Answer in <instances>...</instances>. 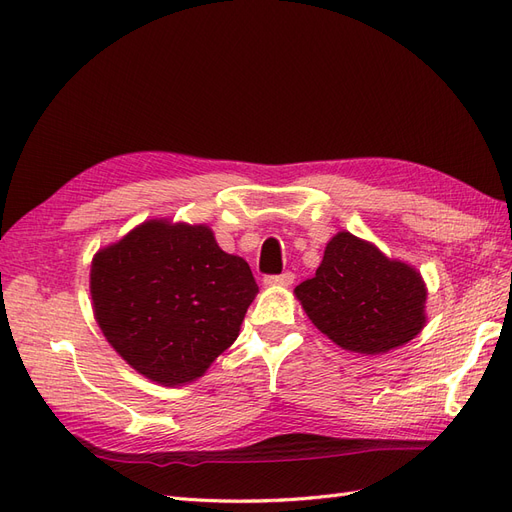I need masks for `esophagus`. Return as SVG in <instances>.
<instances>
[{
	"label": "esophagus",
	"mask_w": 512,
	"mask_h": 512,
	"mask_svg": "<svg viewBox=\"0 0 512 512\" xmlns=\"http://www.w3.org/2000/svg\"><path fill=\"white\" fill-rule=\"evenodd\" d=\"M262 282H265V286H290L294 282V273L286 271L282 275H267Z\"/></svg>",
	"instance_id": "34e87169"
}]
</instances>
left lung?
Returning a JSON list of instances; mask_svg holds the SVG:
<instances>
[{"mask_svg": "<svg viewBox=\"0 0 512 512\" xmlns=\"http://www.w3.org/2000/svg\"><path fill=\"white\" fill-rule=\"evenodd\" d=\"M294 294L309 320L352 352H389L425 327L423 277L350 232L327 243L316 275Z\"/></svg>", "mask_w": 512, "mask_h": 512, "instance_id": "1", "label": "left lung"}]
</instances>
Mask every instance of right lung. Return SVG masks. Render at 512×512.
<instances>
[{
	"label": "right lung",
	"mask_w": 512,
	"mask_h": 512,
	"mask_svg": "<svg viewBox=\"0 0 512 512\" xmlns=\"http://www.w3.org/2000/svg\"><path fill=\"white\" fill-rule=\"evenodd\" d=\"M256 292L250 265L222 252L207 226L145 222L91 265L108 344L164 386L205 374L237 339Z\"/></svg>",
	"instance_id": "1"
}]
</instances>
